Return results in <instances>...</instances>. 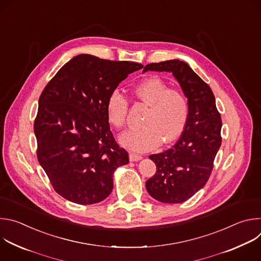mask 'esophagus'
Returning <instances> with one entry per match:
<instances>
[{
  "label": "esophagus",
  "mask_w": 261,
  "mask_h": 261,
  "mask_svg": "<svg viewBox=\"0 0 261 261\" xmlns=\"http://www.w3.org/2000/svg\"><path fill=\"white\" fill-rule=\"evenodd\" d=\"M129 159H130V161H139L142 159V156L139 154H136V153H130Z\"/></svg>",
  "instance_id": "34e87169"
}]
</instances>
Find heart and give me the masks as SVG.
Here are the masks:
<instances>
[{"mask_svg":"<svg viewBox=\"0 0 261 261\" xmlns=\"http://www.w3.org/2000/svg\"><path fill=\"white\" fill-rule=\"evenodd\" d=\"M135 96L148 109L143 125L138 129H130L120 135V143L132 151L143 152L156 147L162 140L165 143L175 140L184 131L189 118V103L186 96L168 89L158 77L142 81L134 91ZM128 102L123 94L115 91L106 103L108 123L115 128L125 124Z\"/></svg>","mask_w":261,"mask_h":261,"instance_id":"heart-1","label":"heart"}]
</instances>
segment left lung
<instances>
[{"mask_svg":"<svg viewBox=\"0 0 261 261\" xmlns=\"http://www.w3.org/2000/svg\"><path fill=\"white\" fill-rule=\"evenodd\" d=\"M147 71L170 72L189 103V118L179 139L160 154L151 155L157 170L145 182L153 198L180 203L204 187L221 145L222 121L211 88L179 60L147 64Z\"/></svg>","mask_w":261,"mask_h":261,"instance_id":"left-lung-1","label":"left lung"}]
</instances>
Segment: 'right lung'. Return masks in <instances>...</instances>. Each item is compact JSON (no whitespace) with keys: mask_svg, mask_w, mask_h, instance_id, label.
Instances as JSON below:
<instances>
[{"mask_svg":"<svg viewBox=\"0 0 261 261\" xmlns=\"http://www.w3.org/2000/svg\"><path fill=\"white\" fill-rule=\"evenodd\" d=\"M143 66L79 55L44 88L34 124L37 157L54 189L79 204L104 200L115 170L128 164L106 117L110 94Z\"/></svg>","mask_w":261,"mask_h":261,"instance_id":"add662e5","label":"right lung"}]
</instances>
